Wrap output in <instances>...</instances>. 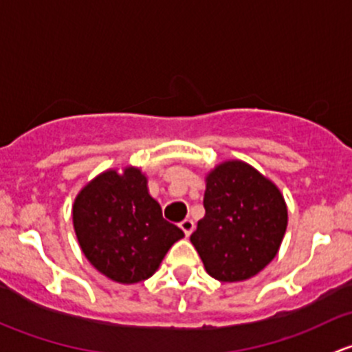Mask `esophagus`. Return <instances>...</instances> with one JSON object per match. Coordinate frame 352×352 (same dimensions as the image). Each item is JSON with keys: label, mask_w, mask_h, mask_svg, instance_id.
<instances>
[{"label": "esophagus", "mask_w": 352, "mask_h": 352, "mask_svg": "<svg viewBox=\"0 0 352 352\" xmlns=\"http://www.w3.org/2000/svg\"><path fill=\"white\" fill-rule=\"evenodd\" d=\"M180 228H182V232L186 233V236H190L192 235L194 228H196V225H194L192 219H184V221H180Z\"/></svg>", "instance_id": "1"}]
</instances>
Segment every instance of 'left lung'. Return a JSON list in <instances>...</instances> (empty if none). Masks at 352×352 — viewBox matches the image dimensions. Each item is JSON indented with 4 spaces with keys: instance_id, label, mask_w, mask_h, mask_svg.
I'll list each match as a JSON object with an SVG mask.
<instances>
[{
    "instance_id": "1",
    "label": "left lung",
    "mask_w": 352,
    "mask_h": 352,
    "mask_svg": "<svg viewBox=\"0 0 352 352\" xmlns=\"http://www.w3.org/2000/svg\"><path fill=\"white\" fill-rule=\"evenodd\" d=\"M206 214L190 235L211 278L243 281L279 250L287 209L278 187L243 162H226L206 179Z\"/></svg>"
}]
</instances>
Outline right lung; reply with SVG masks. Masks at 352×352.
I'll return each instance as SVG.
<instances>
[{
	"label": "right lung",
	"mask_w": 352,
	"mask_h": 352,
	"mask_svg": "<svg viewBox=\"0 0 352 352\" xmlns=\"http://www.w3.org/2000/svg\"><path fill=\"white\" fill-rule=\"evenodd\" d=\"M73 223L85 257L112 281L140 283L155 274L184 232L162 216L138 168L91 180L73 206Z\"/></svg>",
	"instance_id": "1"
}]
</instances>
